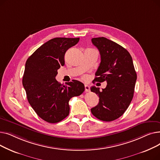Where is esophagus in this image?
<instances>
[{"label":"esophagus","mask_w":160,"mask_h":160,"mask_svg":"<svg viewBox=\"0 0 160 160\" xmlns=\"http://www.w3.org/2000/svg\"><path fill=\"white\" fill-rule=\"evenodd\" d=\"M84 86H85V91H86V92H89L90 89H89V85L85 84Z\"/></svg>","instance_id":"34e87169"}]
</instances>
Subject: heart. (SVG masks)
Masks as SVG:
<instances>
[{
    "label": "heart",
    "mask_w": 160,
    "mask_h": 160,
    "mask_svg": "<svg viewBox=\"0 0 160 160\" xmlns=\"http://www.w3.org/2000/svg\"><path fill=\"white\" fill-rule=\"evenodd\" d=\"M82 79L83 80H87L88 79V77H87V76H83V77H82Z\"/></svg>",
    "instance_id": "b5f03b06"
}]
</instances>
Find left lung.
I'll return each mask as SVG.
<instances>
[{
	"label": "left lung",
	"mask_w": 160,
	"mask_h": 160,
	"mask_svg": "<svg viewBox=\"0 0 160 160\" xmlns=\"http://www.w3.org/2000/svg\"><path fill=\"white\" fill-rule=\"evenodd\" d=\"M91 41L99 50L101 60L94 81H106L107 86L102 91L91 87V91L99 97V102L91 111L100 120L112 121L128 108L133 97L137 74L127 49L104 37L92 38Z\"/></svg>",
	"instance_id": "left-lung-1"
}]
</instances>
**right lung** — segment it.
<instances>
[{"label": "right lung", "instance_id": "right-lung-1", "mask_svg": "<svg viewBox=\"0 0 160 160\" xmlns=\"http://www.w3.org/2000/svg\"><path fill=\"white\" fill-rule=\"evenodd\" d=\"M80 38H56L39 47L27 60L22 86L28 101L43 120L56 123L69 114V100L80 95L85 90L78 81L63 85L56 80L58 70L65 65L64 56Z\"/></svg>", "mask_w": 160, "mask_h": 160}]
</instances>
